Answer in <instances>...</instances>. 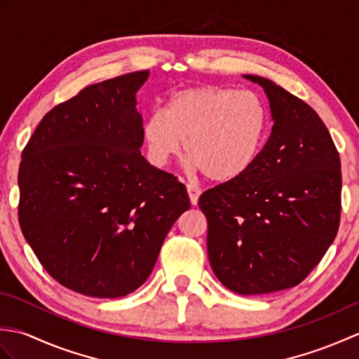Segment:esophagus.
<instances>
[{
  "label": "esophagus",
  "mask_w": 359,
  "mask_h": 359,
  "mask_svg": "<svg viewBox=\"0 0 359 359\" xmlns=\"http://www.w3.org/2000/svg\"><path fill=\"white\" fill-rule=\"evenodd\" d=\"M187 189H188L189 202H191V205H197V202H199V196L202 194L201 188H197V187L193 185V184H188V185H187Z\"/></svg>",
  "instance_id": "34e87169"
}]
</instances>
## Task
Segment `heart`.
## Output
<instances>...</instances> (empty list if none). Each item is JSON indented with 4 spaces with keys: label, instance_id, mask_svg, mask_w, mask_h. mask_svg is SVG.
<instances>
[{
    "label": "heart",
    "instance_id": "obj_1",
    "mask_svg": "<svg viewBox=\"0 0 359 359\" xmlns=\"http://www.w3.org/2000/svg\"><path fill=\"white\" fill-rule=\"evenodd\" d=\"M142 133L156 166L170 163L185 142L193 171L228 182L256 163L269 133V111L253 90L189 88L168 98L165 111L151 112Z\"/></svg>",
    "mask_w": 359,
    "mask_h": 359
}]
</instances>
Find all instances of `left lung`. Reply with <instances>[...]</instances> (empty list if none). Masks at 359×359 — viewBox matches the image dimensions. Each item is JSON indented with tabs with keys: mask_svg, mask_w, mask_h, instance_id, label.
<instances>
[{
	"mask_svg": "<svg viewBox=\"0 0 359 359\" xmlns=\"http://www.w3.org/2000/svg\"><path fill=\"white\" fill-rule=\"evenodd\" d=\"M243 79L265 90L271 134L256 163L207 189L199 207L217 279L234 293L266 294L306 279L337 238L341 162L329 129L306 102L269 79Z\"/></svg>",
	"mask_w": 359,
	"mask_h": 359,
	"instance_id": "8db88e82",
	"label": "left lung"
}]
</instances>
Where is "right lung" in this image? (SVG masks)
Segmentation results:
<instances>
[{"label":"right lung","mask_w":359,"mask_h":359,"mask_svg":"<svg viewBox=\"0 0 359 359\" xmlns=\"http://www.w3.org/2000/svg\"><path fill=\"white\" fill-rule=\"evenodd\" d=\"M149 71L95 83L50 109L18 171L21 231L44 270L90 297H121L154 269L191 203L184 184L142 156L137 90Z\"/></svg>","instance_id":"right-lung-1"}]
</instances>
